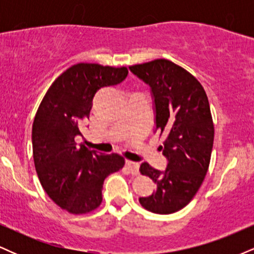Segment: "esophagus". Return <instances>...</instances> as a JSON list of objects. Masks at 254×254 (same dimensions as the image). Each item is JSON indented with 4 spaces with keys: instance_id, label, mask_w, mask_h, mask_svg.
I'll return each mask as SVG.
<instances>
[{
    "instance_id": "1",
    "label": "esophagus",
    "mask_w": 254,
    "mask_h": 254,
    "mask_svg": "<svg viewBox=\"0 0 254 254\" xmlns=\"http://www.w3.org/2000/svg\"><path fill=\"white\" fill-rule=\"evenodd\" d=\"M125 166H127V171H129L131 174H133V176H137V174L139 173V172H138L139 166H138V164H137V162H133V161H130V160H127V161H125Z\"/></svg>"
}]
</instances>
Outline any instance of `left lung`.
I'll list each match as a JSON object with an SVG mask.
<instances>
[{
    "label": "left lung",
    "instance_id": "left-lung-1",
    "mask_svg": "<svg viewBox=\"0 0 254 254\" xmlns=\"http://www.w3.org/2000/svg\"><path fill=\"white\" fill-rule=\"evenodd\" d=\"M129 68L151 87L156 130L165 136L161 149L168 160L164 172L148 162L139 166L142 176L156 184L155 192L139 203L155 214H173L196 196L209 170L215 133L210 105L199 81L171 61L160 58Z\"/></svg>",
    "mask_w": 254,
    "mask_h": 254
}]
</instances>
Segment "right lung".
Wrapping results in <instances>:
<instances>
[{"mask_svg": "<svg viewBox=\"0 0 254 254\" xmlns=\"http://www.w3.org/2000/svg\"><path fill=\"white\" fill-rule=\"evenodd\" d=\"M127 66L77 63L52 82L32 125L36 171L44 191L72 215L94 211L103 202L105 178L124 167L119 154H103L76 143L99 89L121 83Z\"/></svg>", "mask_w": 254, "mask_h": 254, "instance_id": "right-lung-1", "label": "right lung"}]
</instances>
